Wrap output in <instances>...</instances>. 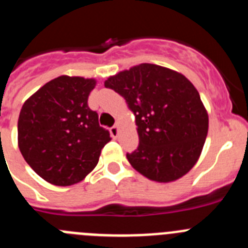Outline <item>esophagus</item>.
Masks as SVG:
<instances>
[{"mask_svg": "<svg viewBox=\"0 0 248 248\" xmlns=\"http://www.w3.org/2000/svg\"><path fill=\"white\" fill-rule=\"evenodd\" d=\"M110 135H111V138H113V139H117L118 138V126H111L110 128Z\"/></svg>", "mask_w": 248, "mask_h": 248, "instance_id": "esophagus-1", "label": "esophagus"}]
</instances>
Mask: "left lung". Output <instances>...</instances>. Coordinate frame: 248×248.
Here are the masks:
<instances>
[{"instance_id": "8db88e82", "label": "left lung", "mask_w": 248, "mask_h": 248, "mask_svg": "<svg viewBox=\"0 0 248 248\" xmlns=\"http://www.w3.org/2000/svg\"><path fill=\"white\" fill-rule=\"evenodd\" d=\"M135 115L139 146L126 154L131 166L150 180L180 179L196 164L209 130L200 94L185 76L141 63L104 82Z\"/></svg>"}]
</instances>
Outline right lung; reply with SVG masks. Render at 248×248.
<instances>
[{
    "label": "right lung",
    "instance_id": "obj_1",
    "mask_svg": "<svg viewBox=\"0 0 248 248\" xmlns=\"http://www.w3.org/2000/svg\"><path fill=\"white\" fill-rule=\"evenodd\" d=\"M95 80L61 76L46 83L21 109L18 148L39 176L57 186L79 183L98 164L110 134L88 107Z\"/></svg>",
    "mask_w": 248,
    "mask_h": 248
}]
</instances>
